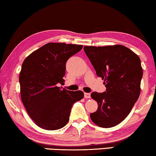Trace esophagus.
Returning <instances> with one entry per match:
<instances>
[{
	"instance_id": "34e87169",
	"label": "esophagus",
	"mask_w": 156,
	"mask_h": 156,
	"mask_svg": "<svg viewBox=\"0 0 156 156\" xmlns=\"http://www.w3.org/2000/svg\"><path fill=\"white\" fill-rule=\"evenodd\" d=\"M84 97H85V98H90V94L87 93H85Z\"/></svg>"
}]
</instances>
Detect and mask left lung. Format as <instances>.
I'll list each match as a JSON object with an SVG mask.
<instances>
[{"label":"left lung","mask_w":156,"mask_h":156,"mask_svg":"<svg viewBox=\"0 0 156 156\" xmlns=\"http://www.w3.org/2000/svg\"><path fill=\"white\" fill-rule=\"evenodd\" d=\"M98 76L105 80L104 93H91L97 101V111L90 114L95 124L110 128L121 123L139 99L143 76L141 60L122 45L84 47Z\"/></svg>","instance_id":"left-lung-1"}]
</instances>
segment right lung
I'll list each match as a JSON object with an SVG mask.
<instances>
[{"label":"right lung","instance_id":"right-lung-1","mask_svg":"<svg viewBox=\"0 0 156 156\" xmlns=\"http://www.w3.org/2000/svg\"><path fill=\"white\" fill-rule=\"evenodd\" d=\"M82 49V45L48 43L23 61L19 77L21 99L28 115L41 129L63 128L73 105L84 96L80 90L58 86L64 80L68 59Z\"/></svg>","mask_w":156,"mask_h":156}]
</instances>
